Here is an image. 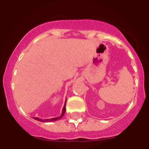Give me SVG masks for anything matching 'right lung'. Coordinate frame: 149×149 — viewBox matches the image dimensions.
Masks as SVG:
<instances>
[{"label": "right lung", "mask_w": 149, "mask_h": 149, "mask_svg": "<svg viewBox=\"0 0 149 149\" xmlns=\"http://www.w3.org/2000/svg\"><path fill=\"white\" fill-rule=\"evenodd\" d=\"M66 100H66V101H65V103H64V107H63V109H62V112H61V114L59 116H58V117L52 118H49V119H41V118H40L36 117V118H34L33 119L36 120H38V121H40V122H42V123L53 122V121H56V120H58L61 119V118L63 117V116L64 115L65 111H66Z\"/></svg>", "instance_id": "obj_1"}]
</instances>
